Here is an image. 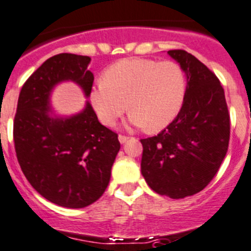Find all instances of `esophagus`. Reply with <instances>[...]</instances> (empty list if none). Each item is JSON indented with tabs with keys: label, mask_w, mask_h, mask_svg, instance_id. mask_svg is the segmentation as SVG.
<instances>
[{
	"label": "esophagus",
	"mask_w": 251,
	"mask_h": 251,
	"mask_svg": "<svg viewBox=\"0 0 251 251\" xmlns=\"http://www.w3.org/2000/svg\"><path fill=\"white\" fill-rule=\"evenodd\" d=\"M127 140H128V137L125 136V135H119V141H120L121 144H125Z\"/></svg>",
	"instance_id": "34e87169"
}]
</instances>
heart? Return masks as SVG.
<instances>
[{"label": "heart", "mask_w": 251, "mask_h": 251, "mask_svg": "<svg viewBox=\"0 0 251 251\" xmlns=\"http://www.w3.org/2000/svg\"><path fill=\"white\" fill-rule=\"evenodd\" d=\"M184 95L186 76L179 64L130 58L107 67L89 99L104 125L114 126L128 109L133 126L158 131L175 120Z\"/></svg>", "instance_id": "1"}]
</instances>
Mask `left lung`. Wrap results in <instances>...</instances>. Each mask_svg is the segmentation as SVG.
<instances>
[{"mask_svg": "<svg viewBox=\"0 0 251 251\" xmlns=\"http://www.w3.org/2000/svg\"><path fill=\"white\" fill-rule=\"evenodd\" d=\"M187 74L183 104L157 136L142 139L141 173L152 191L179 200L209 184L229 146L230 116L214 73L183 49L168 50Z\"/></svg>", "mask_w": 251, "mask_h": 251, "instance_id": "1", "label": "left lung"}]
</instances>
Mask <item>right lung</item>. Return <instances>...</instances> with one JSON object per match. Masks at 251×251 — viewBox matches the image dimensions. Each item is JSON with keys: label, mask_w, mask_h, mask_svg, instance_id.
Instances as JSON below:
<instances>
[{"label": "right lung", "mask_w": 251, "mask_h": 251, "mask_svg": "<svg viewBox=\"0 0 251 251\" xmlns=\"http://www.w3.org/2000/svg\"><path fill=\"white\" fill-rule=\"evenodd\" d=\"M89 63L70 53L47 59L23 84L13 121L16 154L30 186L49 202L74 209L102 196L120 150L118 133L99 123L89 102L72 118L49 116L51 89L60 81H75L89 97Z\"/></svg>", "instance_id": "add662e5"}]
</instances>
